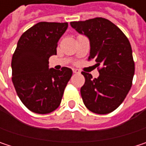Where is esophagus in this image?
Returning <instances> with one entry per match:
<instances>
[{
	"label": "esophagus",
	"instance_id": "obj_1",
	"mask_svg": "<svg viewBox=\"0 0 146 146\" xmlns=\"http://www.w3.org/2000/svg\"><path fill=\"white\" fill-rule=\"evenodd\" d=\"M73 73H80V71H79L78 69H77V68H73Z\"/></svg>",
	"mask_w": 146,
	"mask_h": 146
}]
</instances>
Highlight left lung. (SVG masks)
<instances>
[{"mask_svg": "<svg viewBox=\"0 0 146 146\" xmlns=\"http://www.w3.org/2000/svg\"><path fill=\"white\" fill-rule=\"evenodd\" d=\"M72 28L90 40L89 59L101 64L99 77L82 72L85 83L80 89L85 106L92 112L107 114L124 101L134 74L131 44L122 30L108 19L96 17L71 22Z\"/></svg>", "mask_w": 146, "mask_h": 146, "instance_id": "1", "label": "left lung"}]
</instances>
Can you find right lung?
<instances>
[{
	"label": "right lung",
	"instance_id": "1",
	"mask_svg": "<svg viewBox=\"0 0 146 146\" xmlns=\"http://www.w3.org/2000/svg\"><path fill=\"white\" fill-rule=\"evenodd\" d=\"M68 26V23L40 22L25 31L17 42L12 59V79L19 99L33 112L55 111L72 77L71 68H49V58L56 55L57 42Z\"/></svg>",
	"mask_w": 146,
	"mask_h": 146
}]
</instances>
